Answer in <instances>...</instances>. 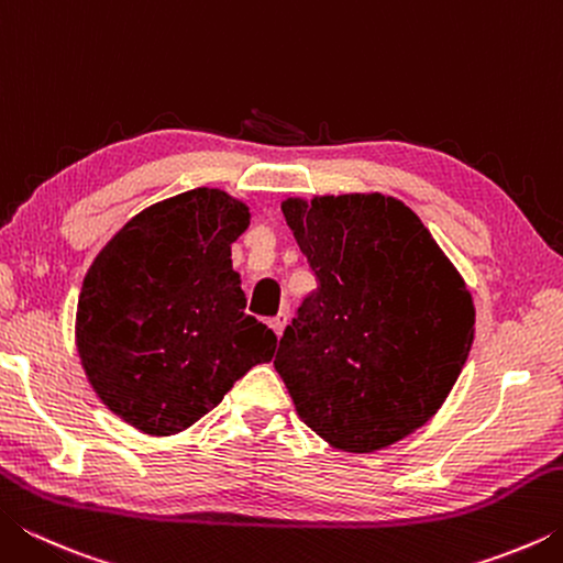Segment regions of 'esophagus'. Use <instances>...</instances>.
<instances>
[{
	"mask_svg": "<svg viewBox=\"0 0 563 563\" xmlns=\"http://www.w3.org/2000/svg\"><path fill=\"white\" fill-rule=\"evenodd\" d=\"M285 325H288V312H278V316L271 318V328H273V332H275V335H278V338L283 335Z\"/></svg>",
	"mask_w": 563,
	"mask_h": 563,
	"instance_id": "1",
	"label": "esophagus"
}]
</instances>
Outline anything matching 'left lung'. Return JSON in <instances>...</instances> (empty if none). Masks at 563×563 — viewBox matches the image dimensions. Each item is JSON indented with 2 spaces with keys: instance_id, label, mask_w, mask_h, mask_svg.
<instances>
[{
  "instance_id": "8db88e82",
  "label": "left lung",
  "mask_w": 563,
  "mask_h": 563,
  "mask_svg": "<svg viewBox=\"0 0 563 563\" xmlns=\"http://www.w3.org/2000/svg\"><path fill=\"white\" fill-rule=\"evenodd\" d=\"M283 213L318 290L285 328L273 365L322 440L383 450L450 395L474 340L472 295L397 198H288Z\"/></svg>"
}]
</instances>
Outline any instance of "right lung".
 Returning <instances> with one entry per match:
<instances>
[{
	"mask_svg": "<svg viewBox=\"0 0 563 563\" xmlns=\"http://www.w3.org/2000/svg\"><path fill=\"white\" fill-rule=\"evenodd\" d=\"M247 208L194 188L141 211L84 278L76 347L111 412L146 434H174L221 402L278 338L245 316L231 243Z\"/></svg>",
	"mask_w": 563,
	"mask_h": 563,
	"instance_id": "obj_1",
	"label": "right lung"
}]
</instances>
